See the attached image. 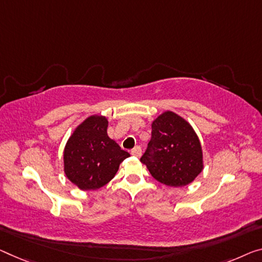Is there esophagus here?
Returning a JSON list of instances; mask_svg holds the SVG:
<instances>
[{
  "instance_id": "esophagus-1",
  "label": "esophagus",
  "mask_w": 262,
  "mask_h": 262,
  "mask_svg": "<svg viewBox=\"0 0 262 262\" xmlns=\"http://www.w3.org/2000/svg\"><path fill=\"white\" fill-rule=\"evenodd\" d=\"M131 155L135 156V157H140V156H142V147H140V146H135L131 150Z\"/></svg>"
}]
</instances>
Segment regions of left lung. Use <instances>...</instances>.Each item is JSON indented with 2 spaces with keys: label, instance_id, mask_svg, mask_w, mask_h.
Segmentation results:
<instances>
[{
  "label": "left lung",
  "instance_id": "1",
  "mask_svg": "<svg viewBox=\"0 0 262 262\" xmlns=\"http://www.w3.org/2000/svg\"><path fill=\"white\" fill-rule=\"evenodd\" d=\"M152 177L167 186L182 187L203 171V151L194 130L171 111L152 123L151 139L140 158Z\"/></svg>",
  "mask_w": 262,
  "mask_h": 262
}]
</instances>
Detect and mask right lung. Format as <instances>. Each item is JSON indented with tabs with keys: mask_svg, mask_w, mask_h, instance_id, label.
<instances>
[{
	"mask_svg": "<svg viewBox=\"0 0 262 262\" xmlns=\"http://www.w3.org/2000/svg\"><path fill=\"white\" fill-rule=\"evenodd\" d=\"M107 119L91 116L76 128L64 148V172L80 190H97L114 178L130 154L108 138Z\"/></svg>",
	"mask_w": 262,
	"mask_h": 262,
	"instance_id": "right-lung-1",
	"label": "right lung"
}]
</instances>
